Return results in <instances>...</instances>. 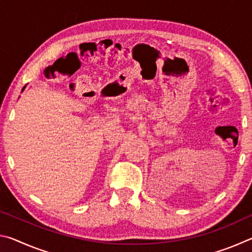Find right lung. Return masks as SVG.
Here are the masks:
<instances>
[{"label": "right lung", "mask_w": 252, "mask_h": 252, "mask_svg": "<svg viewBox=\"0 0 252 252\" xmlns=\"http://www.w3.org/2000/svg\"><path fill=\"white\" fill-rule=\"evenodd\" d=\"M24 88H25V87H24ZM24 88H23V90H24Z\"/></svg>", "instance_id": "add662e5"}]
</instances>
